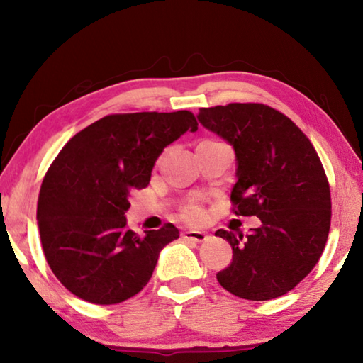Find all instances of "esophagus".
<instances>
[{"instance_id":"esophagus-1","label":"esophagus","mask_w":363,"mask_h":363,"mask_svg":"<svg viewBox=\"0 0 363 363\" xmlns=\"http://www.w3.org/2000/svg\"><path fill=\"white\" fill-rule=\"evenodd\" d=\"M182 238H186L189 242H196V243H201L205 242L208 235L205 232H200V230H186L182 233Z\"/></svg>"}]
</instances>
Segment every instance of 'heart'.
Returning <instances> with one entry per match:
<instances>
[{
	"label": "heart",
	"mask_w": 363,
	"mask_h": 363,
	"mask_svg": "<svg viewBox=\"0 0 363 363\" xmlns=\"http://www.w3.org/2000/svg\"><path fill=\"white\" fill-rule=\"evenodd\" d=\"M210 144H218V143L216 140L208 139V140H201L199 147L210 145ZM199 147H196V149H199ZM160 163H162V157L157 160V164H160ZM181 218L184 220H187V223H190V224H201L206 218V213L203 210V206H201L200 203H187L181 208Z\"/></svg>",
	"instance_id": "1"
}]
</instances>
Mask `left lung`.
<instances>
[{"instance_id": "8db88e82", "label": "left lung", "mask_w": 363, "mask_h": 363, "mask_svg": "<svg viewBox=\"0 0 363 363\" xmlns=\"http://www.w3.org/2000/svg\"><path fill=\"white\" fill-rule=\"evenodd\" d=\"M199 120L235 149L233 214L261 220L248 235L216 230L232 247L218 281L243 299L279 298L315 267L327 245L331 196L320 158L286 115L264 104L200 108Z\"/></svg>"}]
</instances>
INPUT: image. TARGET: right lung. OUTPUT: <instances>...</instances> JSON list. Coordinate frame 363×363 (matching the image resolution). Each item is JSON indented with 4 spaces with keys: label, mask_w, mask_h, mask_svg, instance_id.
<instances>
[{
    "label": "right lung",
    "mask_w": 363,
    "mask_h": 363,
    "mask_svg": "<svg viewBox=\"0 0 363 363\" xmlns=\"http://www.w3.org/2000/svg\"><path fill=\"white\" fill-rule=\"evenodd\" d=\"M199 123L189 110L115 113L77 133L46 171L36 219L41 247L67 290L93 304H118L150 280L179 230L128 229L134 190L147 187L160 153Z\"/></svg>",
    "instance_id": "add662e5"
}]
</instances>
